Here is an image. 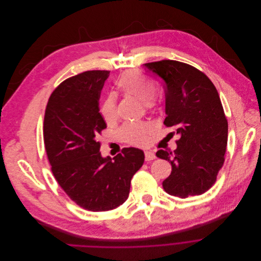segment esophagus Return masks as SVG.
I'll return each mask as SVG.
<instances>
[{
    "label": "esophagus",
    "instance_id": "1",
    "mask_svg": "<svg viewBox=\"0 0 261 261\" xmlns=\"http://www.w3.org/2000/svg\"><path fill=\"white\" fill-rule=\"evenodd\" d=\"M156 159V156L154 154V152L152 151H145V161L146 162H150V161H153Z\"/></svg>",
    "mask_w": 261,
    "mask_h": 261
}]
</instances>
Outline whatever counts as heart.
<instances>
[{"label":"heart","mask_w":261,"mask_h":261,"mask_svg":"<svg viewBox=\"0 0 261 261\" xmlns=\"http://www.w3.org/2000/svg\"><path fill=\"white\" fill-rule=\"evenodd\" d=\"M116 86L125 94L134 95L151 106L152 100L158 91L155 81L146 74L132 70L121 74L116 80ZM98 111L106 122H112L117 118L116 96L112 93L103 97L98 106ZM151 127L143 122H127L120 128V135L123 140L132 145H143L146 142L147 135Z\"/></svg>","instance_id":"heart-1"}]
</instances>
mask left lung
<instances>
[{"label":"left lung","instance_id":"obj_1","mask_svg":"<svg viewBox=\"0 0 261 261\" xmlns=\"http://www.w3.org/2000/svg\"><path fill=\"white\" fill-rule=\"evenodd\" d=\"M144 66L164 81V123L180 136L176 150L156 152L172 165L163 187L181 198L202 194L215 184L227 145L228 124L218 91L205 74L188 64L164 60Z\"/></svg>","mask_w":261,"mask_h":261}]
</instances>
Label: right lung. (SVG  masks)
<instances>
[{"label":"right lung","instance_id":"1","mask_svg":"<svg viewBox=\"0 0 261 261\" xmlns=\"http://www.w3.org/2000/svg\"><path fill=\"white\" fill-rule=\"evenodd\" d=\"M109 71H86L62 82L51 93L43 137L56 180L88 211L113 210L128 197L130 180L144 164V152L124 148L112 161L101 158L98 135L107 127L98 100Z\"/></svg>","mask_w":261,"mask_h":261}]
</instances>
